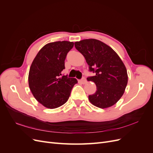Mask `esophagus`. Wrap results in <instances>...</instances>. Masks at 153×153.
Segmentation results:
<instances>
[{"mask_svg": "<svg viewBox=\"0 0 153 153\" xmlns=\"http://www.w3.org/2000/svg\"><path fill=\"white\" fill-rule=\"evenodd\" d=\"M80 82L82 83V84H85L86 83H87V80H86V79H85V78H83L82 79V80H81Z\"/></svg>", "mask_w": 153, "mask_h": 153, "instance_id": "34e87169", "label": "esophagus"}]
</instances>
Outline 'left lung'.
<instances>
[{"instance_id": "1", "label": "left lung", "mask_w": 153, "mask_h": 153, "mask_svg": "<svg viewBox=\"0 0 153 153\" xmlns=\"http://www.w3.org/2000/svg\"><path fill=\"white\" fill-rule=\"evenodd\" d=\"M75 47L84 55L89 71L96 74L87 78L94 82L97 89L94 94L89 96L90 102L100 108L115 105L128 84L127 70L121 58L108 45L98 39L76 41Z\"/></svg>"}]
</instances>
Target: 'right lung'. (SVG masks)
<instances>
[{
	"label": "right lung",
	"instance_id": "add662e5",
	"mask_svg": "<svg viewBox=\"0 0 153 153\" xmlns=\"http://www.w3.org/2000/svg\"><path fill=\"white\" fill-rule=\"evenodd\" d=\"M74 46L67 41L45 45L33 60L29 73V85L32 94L45 107L53 109L65 103L78 81L62 75L67 53Z\"/></svg>",
	"mask_w": 153,
	"mask_h": 153
}]
</instances>
